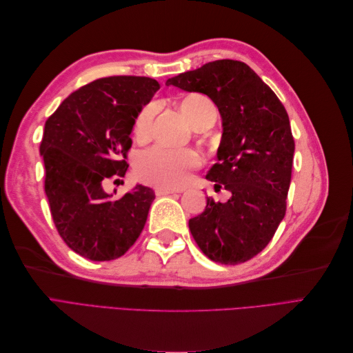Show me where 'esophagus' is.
I'll return each instance as SVG.
<instances>
[{
    "instance_id": "obj_1",
    "label": "esophagus",
    "mask_w": 353,
    "mask_h": 353,
    "mask_svg": "<svg viewBox=\"0 0 353 353\" xmlns=\"http://www.w3.org/2000/svg\"><path fill=\"white\" fill-rule=\"evenodd\" d=\"M154 191H156V196H166V194L181 193V191H178V190H174V188H166V187H157Z\"/></svg>"
}]
</instances>
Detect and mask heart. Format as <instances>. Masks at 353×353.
I'll return each instance as SVG.
<instances>
[{
  "mask_svg": "<svg viewBox=\"0 0 353 353\" xmlns=\"http://www.w3.org/2000/svg\"><path fill=\"white\" fill-rule=\"evenodd\" d=\"M178 105L179 110L185 114L191 125L197 130H200L210 114H216L213 103L205 95L196 92L184 95L178 101ZM153 113L154 108L148 104L138 114L134 126V132L138 140H145L150 134ZM199 165L200 156L191 148L172 150V148L166 147H153L138 156L135 172L143 183L157 187L178 188L187 183L190 170Z\"/></svg>",
  "mask_w": 353,
  "mask_h": 353,
  "instance_id": "heart-1",
  "label": "heart"
}]
</instances>
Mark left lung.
Instances as JSON below:
<instances>
[{"instance_id":"left-lung-1","label":"left lung","mask_w":353,"mask_h":353,"mask_svg":"<svg viewBox=\"0 0 353 353\" xmlns=\"http://www.w3.org/2000/svg\"><path fill=\"white\" fill-rule=\"evenodd\" d=\"M168 87L201 92L222 119L218 163L206 178L228 191L227 201L208 197L188 221L209 259L237 265L271 241L285 215L294 140L290 121L275 92L245 63L216 60L166 81Z\"/></svg>"}]
</instances>
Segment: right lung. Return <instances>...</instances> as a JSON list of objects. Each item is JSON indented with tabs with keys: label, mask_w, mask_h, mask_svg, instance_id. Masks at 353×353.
<instances>
[{
	"label": "right lung",
	"mask_w": 353,
	"mask_h": 353,
	"mask_svg": "<svg viewBox=\"0 0 353 353\" xmlns=\"http://www.w3.org/2000/svg\"><path fill=\"white\" fill-rule=\"evenodd\" d=\"M159 88L145 77L101 78L72 92L46 122L39 153L51 216L83 258H121L145 225L153 190L137 184L113 199L104 183L125 176L135 119Z\"/></svg>",
	"instance_id": "1"
}]
</instances>
